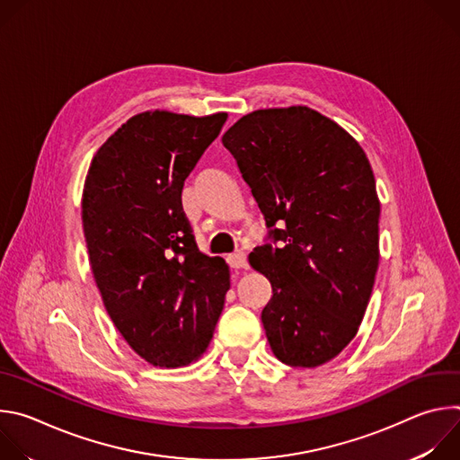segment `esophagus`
<instances>
[{"label": "esophagus", "instance_id": "34e87169", "mask_svg": "<svg viewBox=\"0 0 460 460\" xmlns=\"http://www.w3.org/2000/svg\"><path fill=\"white\" fill-rule=\"evenodd\" d=\"M227 264L233 268V270H243L247 266V260H245V254L243 251H234L233 254L227 256Z\"/></svg>", "mask_w": 460, "mask_h": 460}]
</instances>
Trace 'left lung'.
<instances>
[{
  "mask_svg": "<svg viewBox=\"0 0 460 460\" xmlns=\"http://www.w3.org/2000/svg\"><path fill=\"white\" fill-rule=\"evenodd\" d=\"M222 144L279 243L249 254L273 288L261 311L268 342L293 367L330 362L355 339L378 270L369 160L348 130L304 105L252 111Z\"/></svg>",
  "mask_w": 460,
  "mask_h": 460,
  "instance_id": "left-lung-1",
  "label": "left lung"
}]
</instances>
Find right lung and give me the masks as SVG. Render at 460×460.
I'll return each instance as SVG.
<instances>
[{"instance_id": "right-lung-1", "label": "right lung", "mask_w": 460, "mask_h": 460, "mask_svg": "<svg viewBox=\"0 0 460 460\" xmlns=\"http://www.w3.org/2000/svg\"><path fill=\"white\" fill-rule=\"evenodd\" d=\"M226 119L140 112L107 138L85 178L82 220L103 305L158 367L204 355L231 284L226 260L196 247L181 209L183 181Z\"/></svg>"}]
</instances>
